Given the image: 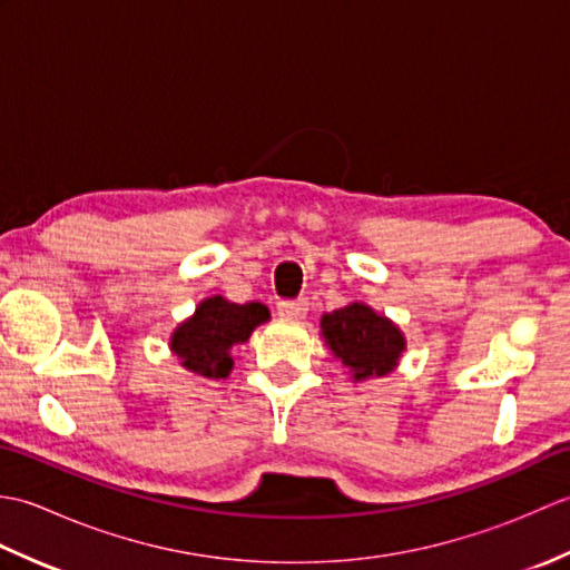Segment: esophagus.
<instances>
[{
	"mask_svg": "<svg viewBox=\"0 0 570 570\" xmlns=\"http://www.w3.org/2000/svg\"><path fill=\"white\" fill-rule=\"evenodd\" d=\"M278 316L282 318H304L306 311H308V301L306 298H286V301H278Z\"/></svg>",
	"mask_w": 570,
	"mask_h": 570,
	"instance_id": "1",
	"label": "esophagus"
}]
</instances>
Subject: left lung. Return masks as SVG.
<instances>
[{
	"label": "left lung",
	"mask_w": 570,
	"mask_h": 570,
	"mask_svg": "<svg viewBox=\"0 0 570 570\" xmlns=\"http://www.w3.org/2000/svg\"><path fill=\"white\" fill-rule=\"evenodd\" d=\"M321 328L325 345L355 374V380H365L370 374L382 377L394 370L404 350V335L396 325L365 304L325 313Z\"/></svg>",
	"instance_id": "left-lung-1"
}]
</instances>
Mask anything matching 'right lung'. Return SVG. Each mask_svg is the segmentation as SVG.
<instances>
[{
    "label": "right lung",
    "instance_id": "obj_1",
    "mask_svg": "<svg viewBox=\"0 0 570 570\" xmlns=\"http://www.w3.org/2000/svg\"><path fill=\"white\" fill-rule=\"evenodd\" d=\"M269 318L262 304H229L223 296L205 298L196 308V316L180 323L171 350L180 365L203 377H227L233 370L229 347L245 343L259 323Z\"/></svg>",
    "mask_w": 570,
    "mask_h": 570
}]
</instances>
